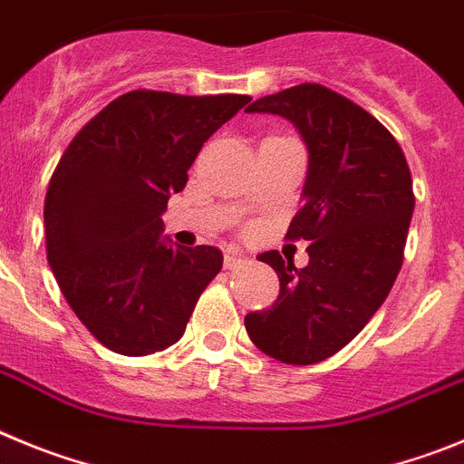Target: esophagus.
Instances as JSON below:
<instances>
[{"instance_id":"obj_1","label":"esophagus","mask_w":464,"mask_h":464,"mask_svg":"<svg viewBox=\"0 0 464 464\" xmlns=\"http://www.w3.org/2000/svg\"><path fill=\"white\" fill-rule=\"evenodd\" d=\"M224 266H227L228 270L240 268V266H245V256H240L237 252H227L224 254Z\"/></svg>"}]
</instances>
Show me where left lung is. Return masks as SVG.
<instances>
[{
    "mask_svg": "<svg viewBox=\"0 0 464 464\" xmlns=\"http://www.w3.org/2000/svg\"><path fill=\"white\" fill-rule=\"evenodd\" d=\"M247 112L289 120L307 145L303 208L286 237L312 245L304 268L275 249L258 256L277 273L279 295L249 312L245 328L275 361L312 365L349 344L393 289L414 215L411 173L377 118L316 82L258 99Z\"/></svg>",
    "mask_w": 464,
    "mask_h": 464,
    "instance_id": "left-lung-1",
    "label": "left lung"
}]
</instances>
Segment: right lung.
<instances>
[{"instance_id":"right-lung-1","label":"right lung","mask_w":464,"mask_h":464,"mask_svg":"<svg viewBox=\"0 0 464 464\" xmlns=\"http://www.w3.org/2000/svg\"><path fill=\"white\" fill-rule=\"evenodd\" d=\"M249 102L133 90L62 154L44 206L48 263L71 310L111 352L148 356L175 344L222 270L217 247L161 236V215L203 143Z\"/></svg>"}]
</instances>
